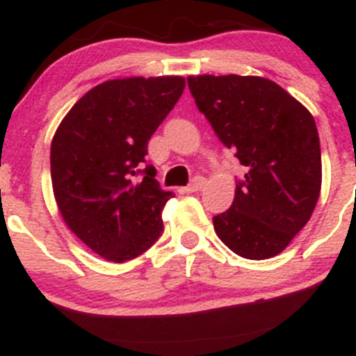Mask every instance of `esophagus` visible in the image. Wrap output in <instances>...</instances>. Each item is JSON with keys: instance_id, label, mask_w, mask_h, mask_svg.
I'll return each instance as SVG.
<instances>
[{"instance_id": "1", "label": "esophagus", "mask_w": 356, "mask_h": 356, "mask_svg": "<svg viewBox=\"0 0 356 356\" xmlns=\"http://www.w3.org/2000/svg\"><path fill=\"white\" fill-rule=\"evenodd\" d=\"M204 185H205V179L202 177H197V178H193V181L190 183L188 186H185V192L195 193V192H199V190H202Z\"/></svg>"}]
</instances>
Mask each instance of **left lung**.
<instances>
[{
    "label": "left lung",
    "mask_w": 356,
    "mask_h": 356,
    "mask_svg": "<svg viewBox=\"0 0 356 356\" xmlns=\"http://www.w3.org/2000/svg\"><path fill=\"white\" fill-rule=\"evenodd\" d=\"M188 87L219 140L247 168L232 207L212 219L216 234L240 257L281 254L309 222L321 193L314 116L264 76L192 75Z\"/></svg>",
    "instance_id": "1"
}]
</instances>
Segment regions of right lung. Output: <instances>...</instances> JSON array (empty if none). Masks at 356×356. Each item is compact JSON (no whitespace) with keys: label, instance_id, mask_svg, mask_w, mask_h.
I'll use <instances>...</instances> for the list:
<instances>
[{"label":"right lung","instance_id":"obj_1","mask_svg":"<svg viewBox=\"0 0 356 356\" xmlns=\"http://www.w3.org/2000/svg\"><path fill=\"white\" fill-rule=\"evenodd\" d=\"M185 89L183 76L106 80L83 94L51 142V181L65 225L109 262L138 257L163 232L161 190L145 163L156 128ZM145 177L138 178V173Z\"/></svg>","mask_w":356,"mask_h":356}]
</instances>
